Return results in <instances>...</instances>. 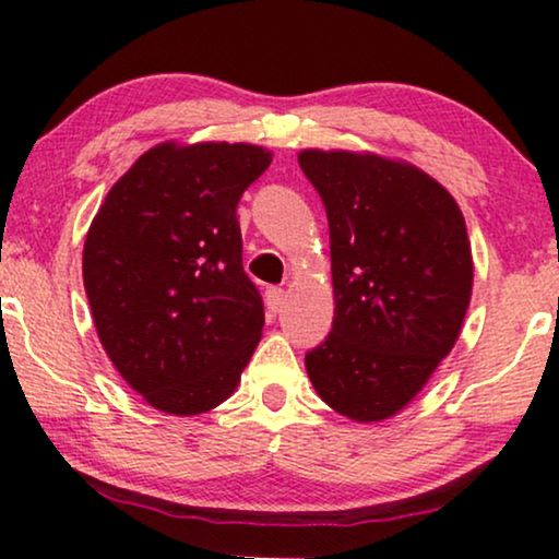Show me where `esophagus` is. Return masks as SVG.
<instances>
[{"label": "esophagus", "instance_id": "1", "mask_svg": "<svg viewBox=\"0 0 559 559\" xmlns=\"http://www.w3.org/2000/svg\"><path fill=\"white\" fill-rule=\"evenodd\" d=\"M264 300H266V312H270V316H277L280 308H282V302H285V289H282V287H270V289H266Z\"/></svg>", "mask_w": 559, "mask_h": 559}]
</instances>
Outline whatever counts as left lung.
Here are the masks:
<instances>
[{"mask_svg": "<svg viewBox=\"0 0 559 559\" xmlns=\"http://www.w3.org/2000/svg\"><path fill=\"white\" fill-rule=\"evenodd\" d=\"M331 226L335 318L305 356L320 400L384 423L423 392L463 331L473 254L455 198L407 159L302 150Z\"/></svg>", "mask_w": 559, "mask_h": 559, "instance_id": "left-lung-1", "label": "left lung"}]
</instances>
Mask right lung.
Listing matches in <instances>:
<instances>
[{
  "label": "right lung",
  "instance_id": "right-lung-1",
  "mask_svg": "<svg viewBox=\"0 0 559 559\" xmlns=\"http://www.w3.org/2000/svg\"><path fill=\"white\" fill-rule=\"evenodd\" d=\"M272 163L249 142L150 147L114 182L83 241V287L119 377L165 415L226 402L262 341L236 203Z\"/></svg>",
  "mask_w": 559,
  "mask_h": 559
}]
</instances>
